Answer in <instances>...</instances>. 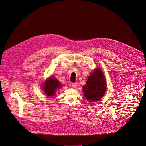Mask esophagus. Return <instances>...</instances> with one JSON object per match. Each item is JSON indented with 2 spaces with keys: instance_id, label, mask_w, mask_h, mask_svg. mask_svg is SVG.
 I'll use <instances>...</instances> for the list:
<instances>
[{
  "instance_id": "obj_1",
  "label": "esophagus",
  "mask_w": 146,
  "mask_h": 146,
  "mask_svg": "<svg viewBox=\"0 0 146 146\" xmlns=\"http://www.w3.org/2000/svg\"><path fill=\"white\" fill-rule=\"evenodd\" d=\"M72 86L73 88H76L77 86V83H72Z\"/></svg>"
}]
</instances>
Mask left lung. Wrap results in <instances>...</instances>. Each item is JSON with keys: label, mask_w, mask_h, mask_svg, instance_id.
I'll use <instances>...</instances> for the list:
<instances>
[{"label": "left lung", "mask_w": 146, "mask_h": 146, "mask_svg": "<svg viewBox=\"0 0 146 146\" xmlns=\"http://www.w3.org/2000/svg\"><path fill=\"white\" fill-rule=\"evenodd\" d=\"M106 83L100 68H96L88 77L83 91L86 99L89 102L98 101L103 97L106 91Z\"/></svg>", "instance_id": "obj_1"}]
</instances>
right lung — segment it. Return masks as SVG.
<instances>
[{
	"mask_svg": "<svg viewBox=\"0 0 146 146\" xmlns=\"http://www.w3.org/2000/svg\"><path fill=\"white\" fill-rule=\"evenodd\" d=\"M61 86L60 83L57 79L51 77L45 80L42 88L45 95L50 97L55 96L56 90L61 88Z\"/></svg>",
	"mask_w": 146,
	"mask_h": 146,
	"instance_id": "right-lung-1",
	"label": "right lung"
}]
</instances>
